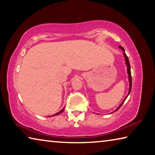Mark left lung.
Masks as SVG:
<instances>
[{
	"instance_id": "obj_1",
	"label": "left lung",
	"mask_w": 155,
	"mask_h": 155,
	"mask_svg": "<svg viewBox=\"0 0 155 155\" xmlns=\"http://www.w3.org/2000/svg\"><path fill=\"white\" fill-rule=\"evenodd\" d=\"M119 48H121V49L122 50V51H123V54H124V59H125V63H126V65H127V73H128V81H129V90H128V95H127V96H126V98L124 99V101H123L122 102V103L120 104V106H119L118 107H117V108L116 109H115V111H117V110H118V109H120V107L122 105V104L124 103V102L125 101V100L127 99L128 96L129 95V94H130V90H131V87H132V78H131L130 63H129V61H128V57L127 56V54H126V53H125V51H124V49L123 48V47L120 46ZM115 111H114V112H115ZM114 112H113V113H114Z\"/></svg>"
}]
</instances>
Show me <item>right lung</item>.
<instances>
[{"instance_id": "obj_1", "label": "right lung", "mask_w": 155, "mask_h": 155, "mask_svg": "<svg viewBox=\"0 0 155 155\" xmlns=\"http://www.w3.org/2000/svg\"><path fill=\"white\" fill-rule=\"evenodd\" d=\"M64 109H65V107H64V109H61V111H59L58 113H57V114H54V115H51V116H49V117H51V116H54V115H59V114H61L62 112H64Z\"/></svg>"}]
</instances>
